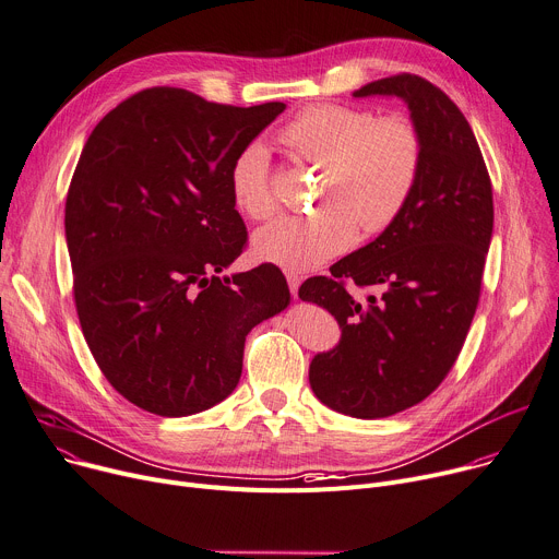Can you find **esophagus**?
<instances>
[{"mask_svg": "<svg viewBox=\"0 0 559 559\" xmlns=\"http://www.w3.org/2000/svg\"><path fill=\"white\" fill-rule=\"evenodd\" d=\"M286 282H288L290 295H293V297H297V288H299V284H302V275H297V273L288 271V273H286Z\"/></svg>", "mask_w": 559, "mask_h": 559, "instance_id": "esophagus-1", "label": "esophagus"}]
</instances>
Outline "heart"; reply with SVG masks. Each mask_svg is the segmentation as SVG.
<instances>
[{"mask_svg":"<svg viewBox=\"0 0 559 559\" xmlns=\"http://www.w3.org/2000/svg\"><path fill=\"white\" fill-rule=\"evenodd\" d=\"M290 154L324 169L320 212L282 217L252 235L257 260L288 271H309L347 250L356 222L365 233L388 228L407 205L420 171L423 145L405 118H378L369 109L313 105L295 114L282 130ZM237 210L262 222L277 212V192L269 150L246 145L230 167Z\"/></svg>","mask_w":559,"mask_h":559,"instance_id":"b5f03b06","label":"heart"}]
</instances>
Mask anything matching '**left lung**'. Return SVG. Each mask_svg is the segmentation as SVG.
Segmentation results:
<instances>
[{"mask_svg":"<svg viewBox=\"0 0 559 559\" xmlns=\"http://www.w3.org/2000/svg\"><path fill=\"white\" fill-rule=\"evenodd\" d=\"M354 96L407 103L423 145L418 181L382 235L329 277H309L299 297L342 329L337 347L311 362L313 394L340 414L384 418L425 401L456 362L479 305L495 207L472 127L437 84L399 73ZM347 278L374 290L354 298Z\"/></svg>","mask_w":559,"mask_h":559,"instance_id":"8db88e82","label":"left lung"}]
</instances>
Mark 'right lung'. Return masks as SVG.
I'll use <instances>...</instances> for the list:
<instances>
[{"label":"right lung","instance_id":"add662e5","mask_svg":"<svg viewBox=\"0 0 559 559\" xmlns=\"http://www.w3.org/2000/svg\"><path fill=\"white\" fill-rule=\"evenodd\" d=\"M284 109L152 87L111 109L80 154L64 207L78 320L111 388L150 414L228 399L248 331L290 305L273 264L217 277L248 239L233 160Z\"/></svg>","mask_w":559,"mask_h":559}]
</instances>
